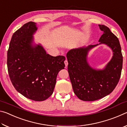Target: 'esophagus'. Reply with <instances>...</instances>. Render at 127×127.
Masks as SVG:
<instances>
[{"label":"esophagus","mask_w":127,"mask_h":127,"mask_svg":"<svg viewBox=\"0 0 127 127\" xmlns=\"http://www.w3.org/2000/svg\"><path fill=\"white\" fill-rule=\"evenodd\" d=\"M64 64H65V66L66 67H67V66H68V61H67V60H65V61H64Z\"/></svg>","instance_id":"34e87169"}]
</instances>
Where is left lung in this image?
<instances>
[{"label":"left lung","instance_id":"1","mask_svg":"<svg viewBox=\"0 0 127 127\" xmlns=\"http://www.w3.org/2000/svg\"><path fill=\"white\" fill-rule=\"evenodd\" d=\"M98 26L104 32L99 44L73 49L66 54L68 72L74 93L80 100L87 101L100 99L110 94L119 81L123 65L118 38L107 27ZM102 44L111 48L112 58L104 68H95L89 64L88 55L92 48Z\"/></svg>","mask_w":127,"mask_h":127}]
</instances>
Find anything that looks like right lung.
Wrapping results in <instances>:
<instances>
[{
	"label": "right lung",
	"instance_id": "obj_1",
	"mask_svg": "<svg viewBox=\"0 0 127 127\" xmlns=\"http://www.w3.org/2000/svg\"><path fill=\"white\" fill-rule=\"evenodd\" d=\"M38 27L29 22L13 35L7 53V66L15 89L25 97L37 101L53 94L57 75L64 69L65 58L46 53L34 36Z\"/></svg>",
	"mask_w": 127,
	"mask_h": 127
}]
</instances>
